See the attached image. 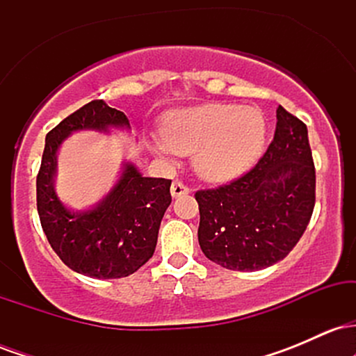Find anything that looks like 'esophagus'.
<instances>
[{
  "mask_svg": "<svg viewBox=\"0 0 356 356\" xmlns=\"http://www.w3.org/2000/svg\"><path fill=\"white\" fill-rule=\"evenodd\" d=\"M189 187L186 186V184L181 182V181H174L172 186H170V194H172V197H179V195H184V194H189Z\"/></svg>",
  "mask_w": 356,
  "mask_h": 356,
  "instance_id": "34e87169",
  "label": "esophagus"
}]
</instances>
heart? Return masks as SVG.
Here are the masks:
<instances>
[{"mask_svg":"<svg viewBox=\"0 0 356 356\" xmlns=\"http://www.w3.org/2000/svg\"><path fill=\"white\" fill-rule=\"evenodd\" d=\"M266 118L256 107L206 104L172 112L154 149L164 157L194 154L195 169L207 179H229L251 167L266 144Z\"/></svg>","mask_w":356,"mask_h":356,"instance_id":"1","label":"heart"}]
</instances>
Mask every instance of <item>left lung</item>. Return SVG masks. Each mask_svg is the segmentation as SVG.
<instances>
[{
	"label": "left lung",
	"instance_id": "obj_1",
	"mask_svg": "<svg viewBox=\"0 0 356 356\" xmlns=\"http://www.w3.org/2000/svg\"><path fill=\"white\" fill-rule=\"evenodd\" d=\"M257 164L234 181L195 192L199 246L232 271H256L284 259L314 209L316 175L308 129L283 107Z\"/></svg>",
	"mask_w": 356,
	"mask_h": 356
}]
</instances>
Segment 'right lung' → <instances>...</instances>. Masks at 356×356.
Listing matches in <instances>:
<instances>
[{"mask_svg": "<svg viewBox=\"0 0 356 356\" xmlns=\"http://www.w3.org/2000/svg\"><path fill=\"white\" fill-rule=\"evenodd\" d=\"M129 127L125 113L92 100L47 134L36 175V209L53 251L73 271L99 280L134 275L150 259L170 201V179L142 177L127 164L120 181L95 209L70 212L53 191L56 150L73 130Z\"/></svg>", "mask_w": 356, "mask_h": 356, "instance_id": "obj_1", "label": "right lung"}]
</instances>
